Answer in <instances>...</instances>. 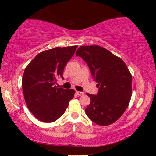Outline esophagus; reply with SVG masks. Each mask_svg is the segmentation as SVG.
I'll return each mask as SVG.
<instances>
[{"label":"esophagus","mask_w":156,"mask_h":156,"mask_svg":"<svg viewBox=\"0 0 156 156\" xmlns=\"http://www.w3.org/2000/svg\"><path fill=\"white\" fill-rule=\"evenodd\" d=\"M76 94H77L78 96H82V95L84 94V93H83V92H81V91H76Z\"/></svg>","instance_id":"1"}]
</instances>
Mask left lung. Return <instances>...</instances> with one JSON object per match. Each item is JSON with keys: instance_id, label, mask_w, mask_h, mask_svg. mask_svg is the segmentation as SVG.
Listing matches in <instances>:
<instances>
[{"instance_id": "1", "label": "left lung", "mask_w": 156, "mask_h": 156, "mask_svg": "<svg viewBox=\"0 0 156 156\" xmlns=\"http://www.w3.org/2000/svg\"><path fill=\"white\" fill-rule=\"evenodd\" d=\"M76 55L87 62L99 87L97 95L86 94L91 102L85 113L97 125H112L130 102L132 77L128 67L120 58L98 45L81 46Z\"/></svg>"}]
</instances>
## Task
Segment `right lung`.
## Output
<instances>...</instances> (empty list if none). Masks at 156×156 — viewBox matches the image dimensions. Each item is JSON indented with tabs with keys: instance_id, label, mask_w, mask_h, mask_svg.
<instances>
[{
	"instance_id": "right-lung-1",
	"label": "right lung",
	"mask_w": 156,
	"mask_h": 156,
	"mask_svg": "<svg viewBox=\"0 0 156 156\" xmlns=\"http://www.w3.org/2000/svg\"><path fill=\"white\" fill-rule=\"evenodd\" d=\"M78 46L55 47L39 53L26 67L22 78L27 107L40 121L53 122L63 115L74 96L73 89L58 88L57 78Z\"/></svg>"
}]
</instances>
